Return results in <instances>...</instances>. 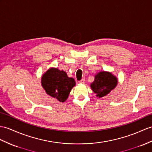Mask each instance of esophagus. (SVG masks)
<instances>
[{"label":"esophagus","mask_w":152,"mask_h":152,"mask_svg":"<svg viewBox=\"0 0 152 152\" xmlns=\"http://www.w3.org/2000/svg\"><path fill=\"white\" fill-rule=\"evenodd\" d=\"M79 83H81V84H84L85 83V79H82L79 81Z\"/></svg>","instance_id":"esophagus-1"}]
</instances>
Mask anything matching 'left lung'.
<instances>
[{"mask_svg": "<svg viewBox=\"0 0 152 152\" xmlns=\"http://www.w3.org/2000/svg\"><path fill=\"white\" fill-rule=\"evenodd\" d=\"M118 79L112 72L101 71L96 74L94 82L90 84L91 89L96 96L101 98L109 94L115 88Z\"/></svg>", "mask_w": 152, "mask_h": 152, "instance_id": "8db88e82", "label": "left lung"}]
</instances>
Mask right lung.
I'll return each mask as SVG.
<instances>
[{"mask_svg":"<svg viewBox=\"0 0 152 152\" xmlns=\"http://www.w3.org/2000/svg\"><path fill=\"white\" fill-rule=\"evenodd\" d=\"M75 84L73 78L69 77L63 70L61 71L57 68L48 69L41 77V85L46 93L61 102L66 101Z\"/></svg>","mask_w":152,"mask_h":152,"instance_id":"1","label":"right lung"}]
</instances>
